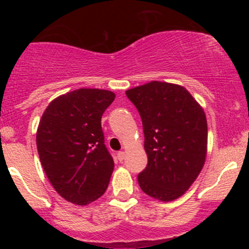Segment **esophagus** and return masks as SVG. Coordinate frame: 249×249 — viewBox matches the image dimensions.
<instances>
[{"label":"esophagus","instance_id":"1","mask_svg":"<svg viewBox=\"0 0 249 249\" xmlns=\"http://www.w3.org/2000/svg\"><path fill=\"white\" fill-rule=\"evenodd\" d=\"M117 158H118L119 161L124 160V158H125V152H124V151H119V152L117 153Z\"/></svg>","mask_w":249,"mask_h":249}]
</instances>
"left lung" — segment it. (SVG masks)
<instances>
[{
    "mask_svg": "<svg viewBox=\"0 0 249 249\" xmlns=\"http://www.w3.org/2000/svg\"><path fill=\"white\" fill-rule=\"evenodd\" d=\"M126 96L142 121L147 166L138 176L142 191L159 201H173L192 186L207 154V119L201 105L182 85L152 81Z\"/></svg>",
    "mask_w": 249,
    "mask_h": 249,
    "instance_id": "1",
    "label": "left lung"
}]
</instances>
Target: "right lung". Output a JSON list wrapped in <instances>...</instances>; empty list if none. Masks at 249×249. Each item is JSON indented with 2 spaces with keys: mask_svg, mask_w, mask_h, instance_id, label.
<instances>
[{
  "mask_svg": "<svg viewBox=\"0 0 249 249\" xmlns=\"http://www.w3.org/2000/svg\"><path fill=\"white\" fill-rule=\"evenodd\" d=\"M115 97L102 89L70 91L49 103L37 127V151L50 184L78 206L101 198L115 168L101 124Z\"/></svg>",
  "mask_w": 249,
  "mask_h": 249,
  "instance_id": "1",
  "label": "right lung"
}]
</instances>
